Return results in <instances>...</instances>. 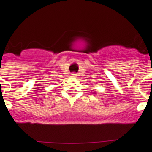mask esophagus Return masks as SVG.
I'll return each mask as SVG.
<instances>
[{
    "label": "esophagus",
    "instance_id": "34e87169",
    "mask_svg": "<svg viewBox=\"0 0 152 152\" xmlns=\"http://www.w3.org/2000/svg\"><path fill=\"white\" fill-rule=\"evenodd\" d=\"M71 76H72V77H76V76H77V73H76V72H72V73H71Z\"/></svg>",
    "mask_w": 152,
    "mask_h": 152
}]
</instances>
